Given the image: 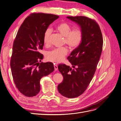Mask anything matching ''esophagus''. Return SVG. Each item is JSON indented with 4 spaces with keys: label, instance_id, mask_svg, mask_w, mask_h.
I'll list each match as a JSON object with an SVG mask.
<instances>
[{
    "label": "esophagus",
    "instance_id": "1",
    "mask_svg": "<svg viewBox=\"0 0 121 121\" xmlns=\"http://www.w3.org/2000/svg\"><path fill=\"white\" fill-rule=\"evenodd\" d=\"M54 69L55 71H57L58 69V67L56 64H54Z\"/></svg>",
    "mask_w": 121,
    "mask_h": 121
}]
</instances>
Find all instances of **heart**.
Instances as JSON below:
<instances>
[{
	"label": "heart",
	"mask_w": 121,
	"mask_h": 121,
	"mask_svg": "<svg viewBox=\"0 0 121 121\" xmlns=\"http://www.w3.org/2000/svg\"><path fill=\"white\" fill-rule=\"evenodd\" d=\"M57 31L64 36V42L72 48L78 47L83 39V32L81 29L77 28L72 30V27L67 23H61L56 27ZM52 33V29L47 28L43 34V42L45 45L49 43L50 37ZM68 53V49L65 47L54 48L46 54L47 60L54 63L63 61Z\"/></svg>",
	"instance_id": "heart-1"
}]
</instances>
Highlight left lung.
I'll return each instance as SVG.
<instances>
[{
  "mask_svg": "<svg viewBox=\"0 0 121 121\" xmlns=\"http://www.w3.org/2000/svg\"><path fill=\"white\" fill-rule=\"evenodd\" d=\"M77 24L83 32L80 45L68 57L72 68L65 64L58 66L64 80L57 86L58 92L68 98H75L86 90L95 72L103 46V39L95 21L84 16L67 17Z\"/></svg>",
  "mask_w": 121,
  "mask_h": 121,
  "instance_id": "1",
  "label": "left lung"
}]
</instances>
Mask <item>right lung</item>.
<instances>
[{"label": "right lung", "instance_id": "add662e5", "mask_svg": "<svg viewBox=\"0 0 121 121\" xmlns=\"http://www.w3.org/2000/svg\"><path fill=\"white\" fill-rule=\"evenodd\" d=\"M59 16L33 13L21 25L14 40L10 68L14 84L26 96L36 95L40 90V81L54 71L51 62L41 63L40 53L44 45L43 34L50 24Z\"/></svg>", "mask_w": 121, "mask_h": 121}]
</instances>
